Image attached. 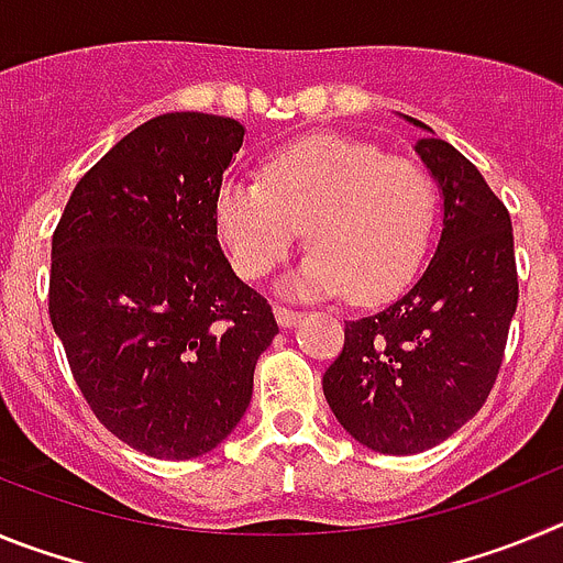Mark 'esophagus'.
<instances>
[{"instance_id": "1", "label": "esophagus", "mask_w": 563, "mask_h": 563, "mask_svg": "<svg viewBox=\"0 0 563 563\" xmlns=\"http://www.w3.org/2000/svg\"><path fill=\"white\" fill-rule=\"evenodd\" d=\"M273 312H276L278 327H285V330H290V327H296L298 321H301V318H305V316H301V312H298V310H290V307H282V305H278L276 310H273Z\"/></svg>"}]
</instances>
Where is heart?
<instances>
[{
    "instance_id": "1",
    "label": "heart",
    "mask_w": 563,
    "mask_h": 563,
    "mask_svg": "<svg viewBox=\"0 0 563 563\" xmlns=\"http://www.w3.org/2000/svg\"><path fill=\"white\" fill-rule=\"evenodd\" d=\"M434 222L426 168L335 134L276 148L262 180L231 177L213 197V228L242 278L267 276L305 233L312 251L282 285L290 296H395L420 267Z\"/></svg>"
}]
</instances>
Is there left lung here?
<instances>
[{"mask_svg":"<svg viewBox=\"0 0 563 563\" xmlns=\"http://www.w3.org/2000/svg\"><path fill=\"white\" fill-rule=\"evenodd\" d=\"M417 157L440 188L442 231L406 296L346 321L324 372L332 415L361 445L420 454L462 429L494 389L519 305L514 225L474 163L426 123Z\"/></svg>","mask_w":563,"mask_h":563,"instance_id":"8db88e82","label":"left lung"}]
</instances>
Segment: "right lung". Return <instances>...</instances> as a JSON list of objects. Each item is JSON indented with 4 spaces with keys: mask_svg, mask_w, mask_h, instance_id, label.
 Masks as SVG:
<instances>
[{
    "mask_svg": "<svg viewBox=\"0 0 563 563\" xmlns=\"http://www.w3.org/2000/svg\"><path fill=\"white\" fill-rule=\"evenodd\" d=\"M242 141L233 118H152L84 174L53 233L49 321L78 389L118 440L157 460L202 456L236 429L278 335L213 228Z\"/></svg>",
    "mask_w": 563,
    "mask_h": 563,
    "instance_id": "right-lung-1",
    "label": "right lung"
}]
</instances>
